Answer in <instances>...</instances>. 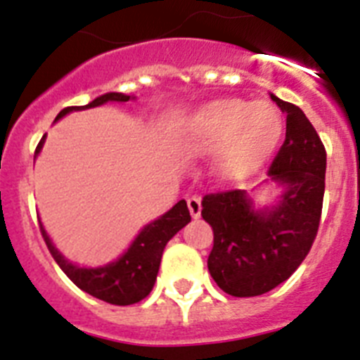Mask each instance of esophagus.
Returning a JSON list of instances; mask_svg holds the SVG:
<instances>
[{
	"mask_svg": "<svg viewBox=\"0 0 360 360\" xmlns=\"http://www.w3.org/2000/svg\"><path fill=\"white\" fill-rule=\"evenodd\" d=\"M187 207H189V212L193 218H198L200 212H202V202H200L198 196H191V198H187Z\"/></svg>",
	"mask_w": 360,
	"mask_h": 360,
	"instance_id": "1",
	"label": "esophagus"
}]
</instances>
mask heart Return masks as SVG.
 Here are the masks:
<instances>
[{
  "instance_id": "b5f03b06",
  "label": "heart",
  "mask_w": 360,
  "mask_h": 360,
  "mask_svg": "<svg viewBox=\"0 0 360 360\" xmlns=\"http://www.w3.org/2000/svg\"><path fill=\"white\" fill-rule=\"evenodd\" d=\"M281 131V115L272 104L219 98L191 117L182 146L189 155H207L218 149L216 173L227 182H236L269 158Z\"/></svg>"
}]
</instances>
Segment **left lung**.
Segmentation results:
<instances>
[{"instance_id": "1", "label": "left lung", "mask_w": 360, "mask_h": 360, "mask_svg": "<svg viewBox=\"0 0 360 360\" xmlns=\"http://www.w3.org/2000/svg\"><path fill=\"white\" fill-rule=\"evenodd\" d=\"M270 97L287 113L285 142L269 167V176L285 187L279 203L254 211L241 189L211 193L202 200V216L214 232L209 272L234 297L262 295L287 281L310 252L323 211V142L301 108Z\"/></svg>"}]
</instances>
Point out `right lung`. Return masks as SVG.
Returning <instances> with one entry per match:
<instances>
[{
  "instance_id": "obj_1",
  "label": "right lung",
  "mask_w": 360,
  "mask_h": 360,
  "mask_svg": "<svg viewBox=\"0 0 360 360\" xmlns=\"http://www.w3.org/2000/svg\"><path fill=\"white\" fill-rule=\"evenodd\" d=\"M129 95L111 94L101 95L95 101H91L86 106H68L57 115V119L65 117L70 111L86 110V108L101 106L104 103H128ZM56 119V120H57ZM44 142V136L39 141L36 148V155L41 151ZM191 221L189 209H187L186 200H180L173 209L162 214L160 218L146 225L141 234L135 238L126 252L113 263H108L98 269H81L73 265L68 259L63 257V254L53 247L49 234L39 224L41 234L44 238V243L49 247L50 254L56 259V263L61 266V270L72 279L82 292L94 295V297L106 301L117 307H126V304H135L146 297L153 290V285L157 281L158 269H160L162 252L171 238L176 234L180 229L186 227Z\"/></svg>"
}]
</instances>
